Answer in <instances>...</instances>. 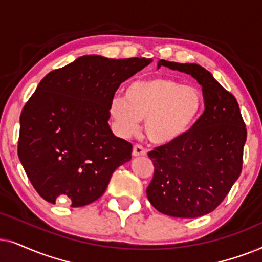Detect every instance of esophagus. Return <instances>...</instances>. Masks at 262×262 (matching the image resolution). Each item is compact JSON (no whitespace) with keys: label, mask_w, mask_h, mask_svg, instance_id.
Returning a JSON list of instances; mask_svg holds the SVG:
<instances>
[{"label":"esophagus","mask_w":262,"mask_h":262,"mask_svg":"<svg viewBox=\"0 0 262 262\" xmlns=\"http://www.w3.org/2000/svg\"><path fill=\"white\" fill-rule=\"evenodd\" d=\"M147 151L142 147L141 145H135L133 147V156L134 157H141V156H146Z\"/></svg>","instance_id":"obj_1"}]
</instances>
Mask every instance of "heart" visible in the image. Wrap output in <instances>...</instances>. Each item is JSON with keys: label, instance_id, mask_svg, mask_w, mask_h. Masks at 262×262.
Listing matches in <instances>:
<instances>
[{"label": "heart", "instance_id": "heart-1", "mask_svg": "<svg viewBox=\"0 0 262 262\" xmlns=\"http://www.w3.org/2000/svg\"><path fill=\"white\" fill-rule=\"evenodd\" d=\"M202 109V96L196 89L173 79L156 78L134 81L125 98L114 97L110 114L117 130L130 135L145 121V132L156 145H170L189 133Z\"/></svg>", "mask_w": 262, "mask_h": 262}]
</instances>
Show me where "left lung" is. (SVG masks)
<instances>
[{"mask_svg": "<svg viewBox=\"0 0 262 262\" xmlns=\"http://www.w3.org/2000/svg\"><path fill=\"white\" fill-rule=\"evenodd\" d=\"M166 66L190 74L202 86L205 111L179 141L148 153L155 166L147 198L160 213L196 218L211 213L242 171L247 128L238 103L212 74L195 63Z\"/></svg>", "mask_w": 262, "mask_h": 262, "instance_id": "left-lung-1", "label": "left lung"}]
</instances>
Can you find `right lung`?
<instances>
[{
  "instance_id": "right-lung-1",
  "label": "right lung",
  "mask_w": 262,
  "mask_h": 262,
  "mask_svg": "<svg viewBox=\"0 0 262 262\" xmlns=\"http://www.w3.org/2000/svg\"><path fill=\"white\" fill-rule=\"evenodd\" d=\"M149 63L89 55L41 79L20 115L17 155L44 200L89 205L130 160L133 146L107 123L110 103L121 83Z\"/></svg>"
}]
</instances>
